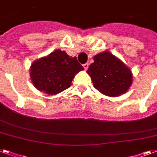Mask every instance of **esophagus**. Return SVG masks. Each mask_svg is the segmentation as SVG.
I'll use <instances>...</instances> for the list:
<instances>
[{"label":"esophagus","instance_id":"34e87169","mask_svg":"<svg viewBox=\"0 0 157 157\" xmlns=\"http://www.w3.org/2000/svg\"><path fill=\"white\" fill-rule=\"evenodd\" d=\"M88 67H89V64L88 63H85L83 64V67L85 70H87V68H88Z\"/></svg>","mask_w":157,"mask_h":157}]
</instances>
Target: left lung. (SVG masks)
I'll list each match as a JSON object with an SVG mask.
<instances>
[{
	"instance_id": "1",
	"label": "left lung",
	"mask_w": 157,
	"mask_h": 157,
	"mask_svg": "<svg viewBox=\"0 0 157 157\" xmlns=\"http://www.w3.org/2000/svg\"><path fill=\"white\" fill-rule=\"evenodd\" d=\"M94 61L87 72L99 92L116 97L129 90L132 84L131 71L119 59L105 51L94 57Z\"/></svg>"
}]
</instances>
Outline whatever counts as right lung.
<instances>
[{"mask_svg": "<svg viewBox=\"0 0 157 157\" xmlns=\"http://www.w3.org/2000/svg\"><path fill=\"white\" fill-rule=\"evenodd\" d=\"M76 57L57 50L32 64L30 76L38 90L56 94L69 88L74 76L83 70Z\"/></svg>", "mask_w": 157, "mask_h": 157, "instance_id": "1", "label": "right lung"}]
</instances>
